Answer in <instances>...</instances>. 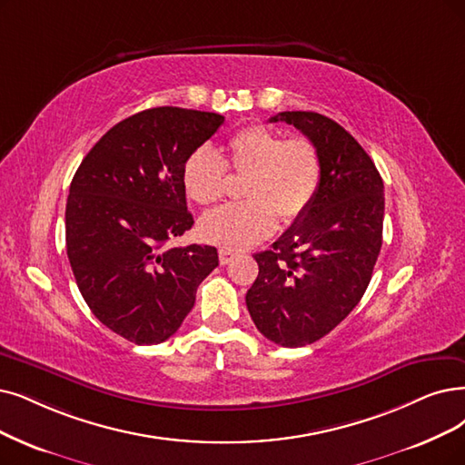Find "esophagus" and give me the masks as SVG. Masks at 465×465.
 <instances>
[{"mask_svg":"<svg viewBox=\"0 0 465 465\" xmlns=\"http://www.w3.org/2000/svg\"><path fill=\"white\" fill-rule=\"evenodd\" d=\"M234 259V252H231V250H221L219 252V262H221V265H229L231 262Z\"/></svg>","mask_w":465,"mask_h":465,"instance_id":"34e87169","label":"esophagus"}]
</instances>
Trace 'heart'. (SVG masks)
Masks as SVG:
<instances>
[{
	"label": "heart",
	"instance_id": "1",
	"mask_svg": "<svg viewBox=\"0 0 465 465\" xmlns=\"http://www.w3.org/2000/svg\"><path fill=\"white\" fill-rule=\"evenodd\" d=\"M225 160L210 146H198L183 163V187L200 206L225 196L227 168L246 175V202L203 215L202 236L225 250L252 248L276 229V217L293 223L307 213L319 193L322 163L312 141L284 139L267 125L238 129L227 141Z\"/></svg>",
	"mask_w": 465,
	"mask_h": 465
}]
</instances>
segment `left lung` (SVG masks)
I'll use <instances>...</instances> for the list:
<instances>
[{
  "label": "left lung",
  "instance_id": "8db88e82",
  "mask_svg": "<svg viewBox=\"0 0 465 465\" xmlns=\"http://www.w3.org/2000/svg\"><path fill=\"white\" fill-rule=\"evenodd\" d=\"M314 143L321 187L303 217L255 253L259 274L246 293L250 317L263 336L282 347L324 338L364 295L383 232V181L349 132L319 113H278Z\"/></svg>",
  "mask_w": 465,
  "mask_h": 465
}]
</instances>
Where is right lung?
Returning a JSON list of instances; mask_svg holds the SVG:
<instances>
[{
	"instance_id": "right-lung-1",
	"label": "right lung",
	"mask_w": 465,
	"mask_h": 465,
	"mask_svg": "<svg viewBox=\"0 0 465 465\" xmlns=\"http://www.w3.org/2000/svg\"><path fill=\"white\" fill-rule=\"evenodd\" d=\"M223 122L179 106L143 110L110 127L70 183L64 223L74 278L91 312L127 341L172 338L219 265L213 246H163L194 225L183 163Z\"/></svg>"
}]
</instances>
